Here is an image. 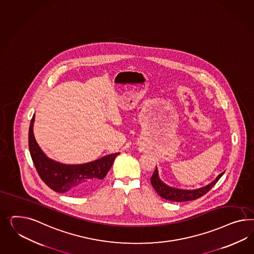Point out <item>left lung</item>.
Listing matches in <instances>:
<instances>
[{
  "label": "left lung",
  "instance_id": "obj_1",
  "mask_svg": "<svg viewBox=\"0 0 254 254\" xmlns=\"http://www.w3.org/2000/svg\"><path fill=\"white\" fill-rule=\"evenodd\" d=\"M224 174H225V172L219 174L214 181L211 182L206 187H203L198 189H194V190H184V189L171 188V187L165 185L163 182L160 180V177H159L158 168L156 167L152 176L150 178V182H151L153 188L156 190V192L161 197L168 199V200H171V201L183 202V201L194 200V199H196V198L202 196L203 195H205L206 193H208Z\"/></svg>",
  "mask_w": 254,
  "mask_h": 254
}]
</instances>
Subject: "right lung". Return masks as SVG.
Here are the masks:
<instances>
[{
    "label": "right lung",
    "instance_id": "right-lung-1",
    "mask_svg": "<svg viewBox=\"0 0 254 254\" xmlns=\"http://www.w3.org/2000/svg\"><path fill=\"white\" fill-rule=\"evenodd\" d=\"M34 115L29 130V152L41 179L58 193L81 196L92 191L102 180L120 153L110 154L99 160L79 165H66L50 160L45 156L33 134Z\"/></svg>",
    "mask_w": 254,
    "mask_h": 254
}]
</instances>
